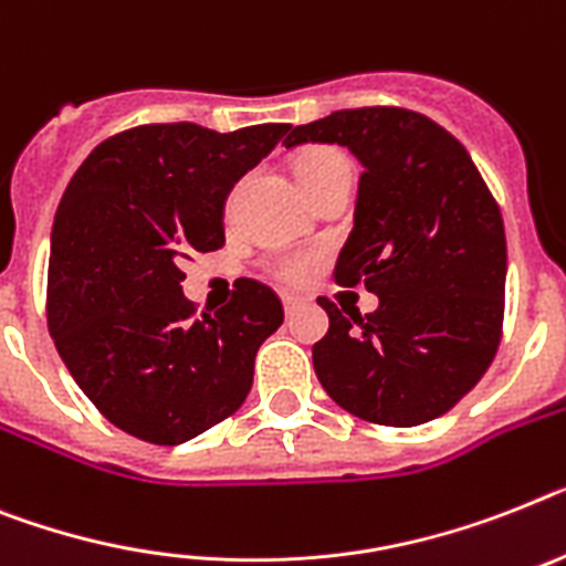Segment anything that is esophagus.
<instances>
[{
  "label": "esophagus",
  "instance_id": "1",
  "mask_svg": "<svg viewBox=\"0 0 566 566\" xmlns=\"http://www.w3.org/2000/svg\"><path fill=\"white\" fill-rule=\"evenodd\" d=\"M282 305H284V313L291 316V313L298 311V305H302V298L293 296V293H284V296H282Z\"/></svg>",
  "mask_w": 566,
  "mask_h": 566
}]
</instances>
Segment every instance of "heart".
<instances>
[{
  "label": "heart",
  "mask_w": 566,
  "mask_h": 566,
  "mask_svg": "<svg viewBox=\"0 0 566 566\" xmlns=\"http://www.w3.org/2000/svg\"><path fill=\"white\" fill-rule=\"evenodd\" d=\"M339 166H348V160L342 158L336 149H327V146H307V149L298 151L296 160H293V172H296L298 184H302V189L307 192L313 184H319L325 175H331L334 169H339ZM316 264H319V259L313 253H291L275 264V275L284 279V282L302 284L311 279Z\"/></svg>",
  "instance_id": "b5f03b06"
}]
</instances>
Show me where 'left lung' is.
<instances>
[{"mask_svg":"<svg viewBox=\"0 0 566 566\" xmlns=\"http://www.w3.org/2000/svg\"><path fill=\"white\" fill-rule=\"evenodd\" d=\"M336 144L363 164L334 279L374 313L319 298L331 327L313 368L331 400L379 426H420L478 386L497 350L506 287L501 210L458 137L426 114L345 108L284 140Z\"/></svg>","mask_w":566,"mask_h":566,"instance_id":"left-lung-1","label":"left lung"}]
</instances>
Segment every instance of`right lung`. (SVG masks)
<instances>
[{"instance_id": "right-lung-1", "label": "right lung", "mask_w": 566, "mask_h": 566, "mask_svg": "<svg viewBox=\"0 0 566 566\" xmlns=\"http://www.w3.org/2000/svg\"><path fill=\"white\" fill-rule=\"evenodd\" d=\"M287 129L137 126L103 140L65 187L51 230L49 331L74 382L126 434L187 443L253 386L282 302L239 279L230 305L192 316L180 261L224 244L227 195Z\"/></svg>"}]
</instances>
